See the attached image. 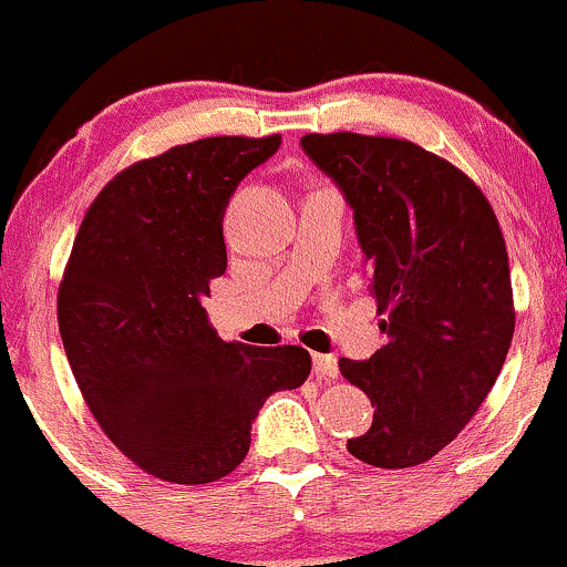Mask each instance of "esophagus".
Returning <instances> with one entry per match:
<instances>
[{
	"mask_svg": "<svg viewBox=\"0 0 567 567\" xmlns=\"http://www.w3.org/2000/svg\"><path fill=\"white\" fill-rule=\"evenodd\" d=\"M312 370H316V375L320 381H334L337 379V359L334 357H326V353H316L312 357Z\"/></svg>",
	"mask_w": 567,
	"mask_h": 567,
	"instance_id": "esophagus-1",
	"label": "esophagus"
}]
</instances>
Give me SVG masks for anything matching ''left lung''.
I'll use <instances>...</instances> for the list:
<instances>
[{
	"label": "left lung",
	"instance_id": "obj_1",
	"mask_svg": "<svg viewBox=\"0 0 567 567\" xmlns=\"http://www.w3.org/2000/svg\"><path fill=\"white\" fill-rule=\"evenodd\" d=\"M307 156L353 208L386 342L340 359L375 405L353 458L379 468L431 461L466 427L516 329L505 236L488 197L455 164L398 136H301Z\"/></svg>",
	"mask_w": 567,
	"mask_h": 567
}]
</instances>
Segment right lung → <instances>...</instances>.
I'll use <instances>...</instances> for the list:
<instances>
[{
  "label": "right lung",
  "instance_id": "right-lung-1",
  "mask_svg": "<svg viewBox=\"0 0 567 567\" xmlns=\"http://www.w3.org/2000/svg\"><path fill=\"white\" fill-rule=\"evenodd\" d=\"M279 142L205 136L134 162L93 199L62 271L56 320L84 403L125 458L167 483L230 474L268 394L312 370L301 346L225 342L203 307L227 268V203Z\"/></svg>",
  "mask_w": 567,
  "mask_h": 567
}]
</instances>
